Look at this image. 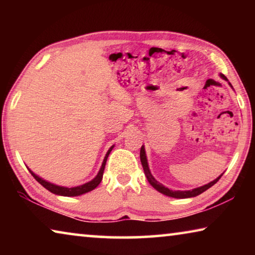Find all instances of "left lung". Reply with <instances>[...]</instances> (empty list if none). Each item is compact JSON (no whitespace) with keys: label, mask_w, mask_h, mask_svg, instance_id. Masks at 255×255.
Instances as JSON below:
<instances>
[{"label":"left lung","mask_w":255,"mask_h":255,"mask_svg":"<svg viewBox=\"0 0 255 255\" xmlns=\"http://www.w3.org/2000/svg\"><path fill=\"white\" fill-rule=\"evenodd\" d=\"M221 76L223 77L224 80H226V76L221 74ZM231 85V83H230ZM140 162H141V165H143V169H144V173L146 175V178H147L148 182L153 185V187L157 190V191H159L161 193H163V195L165 196H169V197H172V198H179V199H183V198H191V197H196L198 195H200V193H202L204 191H206L207 189H209L210 187H213V185L217 182V181L222 178V175H219L217 179L211 181L210 183L206 184V185H202V187L200 188H196L193 190H189V191H173V190H170L164 187L163 184L158 183L156 180H155L153 178V175L150 174V171L148 169V164H147V159H146V155H145V148L144 146H141L140 148Z\"/></svg>","instance_id":"1"}]
</instances>
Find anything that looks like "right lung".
<instances>
[{
    "label": "right lung",
    "mask_w": 255,
    "mask_h": 255,
    "mask_svg": "<svg viewBox=\"0 0 255 255\" xmlns=\"http://www.w3.org/2000/svg\"><path fill=\"white\" fill-rule=\"evenodd\" d=\"M114 148V146L108 150V153L106 154V157L105 159H103V163H102V166L100 171H99L98 175L94 178L92 181H90V182L85 183L83 185H79V187H74V188H65V187H59V185H56V184H53L50 182H47V181L42 180L41 178H39V176L36 175L33 173L32 171L29 172L31 173V175L33 176L34 179H36L38 182H39L42 187L46 188L48 191L55 193V195H59V196H65V197H75V196H80V195H83V193H86L89 191H91V190L96 189L99 184H100L101 180H102V176H103V171H105V166H106V162H107V158L108 156H109V154L111 152V149Z\"/></svg>",
    "instance_id": "1"
}]
</instances>
